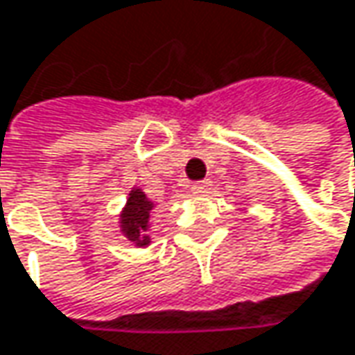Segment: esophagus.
<instances>
[{
	"instance_id": "1",
	"label": "esophagus",
	"mask_w": 355,
	"mask_h": 355,
	"mask_svg": "<svg viewBox=\"0 0 355 355\" xmlns=\"http://www.w3.org/2000/svg\"><path fill=\"white\" fill-rule=\"evenodd\" d=\"M211 189V180H199L195 184H191V193L193 195H207Z\"/></svg>"
}]
</instances>
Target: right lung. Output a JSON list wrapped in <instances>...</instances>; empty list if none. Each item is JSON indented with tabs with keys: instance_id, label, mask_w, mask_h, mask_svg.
Segmentation results:
<instances>
[{
	"instance_id": "right-lung-1",
	"label": "right lung",
	"mask_w": 355,
	"mask_h": 355,
	"mask_svg": "<svg viewBox=\"0 0 355 355\" xmlns=\"http://www.w3.org/2000/svg\"><path fill=\"white\" fill-rule=\"evenodd\" d=\"M154 209V203L148 199V195L141 189H131L127 203L121 211V232L127 241H131L135 247H148L150 245V214Z\"/></svg>"
}]
</instances>
